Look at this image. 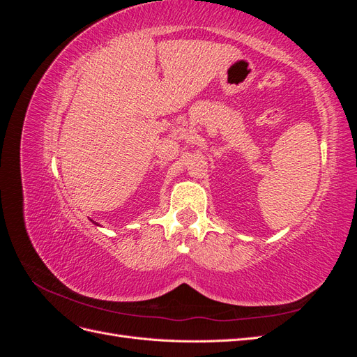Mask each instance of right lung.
<instances>
[{
	"mask_svg": "<svg viewBox=\"0 0 357 357\" xmlns=\"http://www.w3.org/2000/svg\"><path fill=\"white\" fill-rule=\"evenodd\" d=\"M91 222H92V223H93V225H96V226H100V225H98V223H96V222H93V220H91Z\"/></svg>",
	"mask_w": 357,
	"mask_h": 357,
	"instance_id": "1",
	"label": "right lung"
}]
</instances>
